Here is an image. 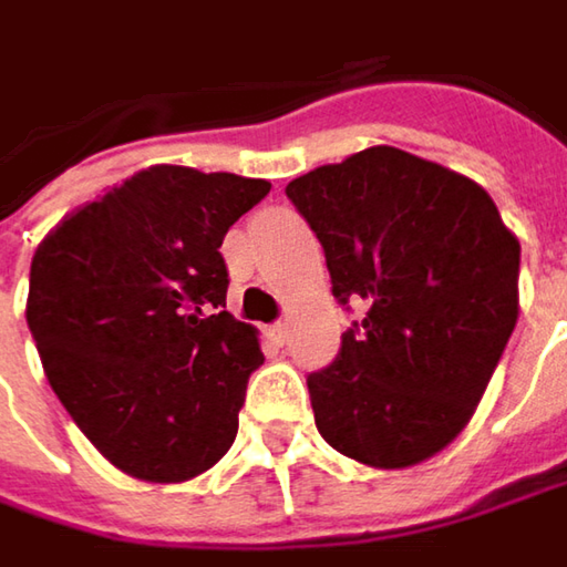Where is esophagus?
<instances>
[{
	"mask_svg": "<svg viewBox=\"0 0 567 567\" xmlns=\"http://www.w3.org/2000/svg\"><path fill=\"white\" fill-rule=\"evenodd\" d=\"M264 332H267V339H270V342H277V344L287 342V326H284V322H274V326H267Z\"/></svg>",
	"mask_w": 567,
	"mask_h": 567,
	"instance_id": "obj_1",
	"label": "esophagus"
}]
</instances>
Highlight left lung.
Returning <instances> with one entry per match:
<instances>
[{
  "mask_svg": "<svg viewBox=\"0 0 567 567\" xmlns=\"http://www.w3.org/2000/svg\"><path fill=\"white\" fill-rule=\"evenodd\" d=\"M332 293L368 316L309 374L319 435L368 467L439 455L474 416L519 316V241L484 186L400 147L287 183Z\"/></svg>",
  "mask_w": 567,
  "mask_h": 567,
  "instance_id": "8db88e82",
  "label": "left lung"
}]
</instances>
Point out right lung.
<instances>
[{
	"instance_id": "add662e5",
	"label": "right lung",
	"mask_w": 567,
	"mask_h": 567,
	"mask_svg": "<svg viewBox=\"0 0 567 567\" xmlns=\"http://www.w3.org/2000/svg\"><path fill=\"white\" fill-rule=\"evenodd\" d=\"M267 181L154 164L73 209L31 258L28 329L63 410L112 465L181 484L235 442L264 364L225 306L223 238Z\"/></svg>"
}]
</instances>
